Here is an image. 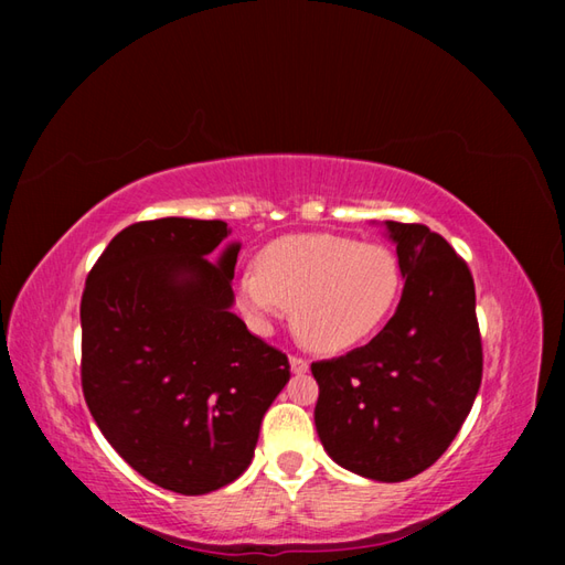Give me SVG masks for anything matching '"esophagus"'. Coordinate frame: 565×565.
Listing matches in <instances>:
<instances>
[{"instance_id": "34e87169", "label": "esophagus", "mask_w": 565, "mask_h": 565, "mask_svg": "<svg viewBox=\"0 0 565 565\" xmlns=\"http://www.w3.org/2000/svg\"><path fill=\"white\" fill-rule=\"evenodd\" d=\"M289 364H291V371H294V374H298V376L306 374V371H308V362H306L303 356H291V359H289Z\"/></svg>"}]
</instances>
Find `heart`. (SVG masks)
<instances>
[{
  "mask_svg": "<svg viewBox=\"0 0 565 565\" xmlns=\"http://www.w3.org/2000/svg\"><path fill=\"white\" fill-rule=\"evenodd\" d=\"M401 262L386 245L310 233L274 239L257 269L237 279V306L259 330L294 306V328L318 352H344L371 338L398 301Z\"/></svg>",
  "mask_w": 565,
  "mask_h": 565,
  "instance_id": "obj_1",
  "label": "heart"
}]
</instances>
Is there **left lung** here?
<instances>
[{
    "instance_id": "left-lung-1",
    "label": "left lung",
    "mask_w": 565,
    "mask_h": 565,
    "mask_svg": "<svg viewBox=\"0 0 565 565\" xmlns=\"http://www.w3.org/2000/svg\"><path fill=\"white\" fill-rule=\"evenodd\" d=\"M403 296L374 340L310 366L328 456L381 483L423 473L471 413L483 376L476 289L466 262L419 223L383 221Z\"/></svg>"
}]
</instances>
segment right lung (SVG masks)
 <instances>
[{"label":"right lung","mask_w":565,"mask_h":565,"mask_svg":"<svg viewBox=\"0 0 565 565\" xmlns=\"http://www.w3.org/2000/svg\"><path fill=\"white\" fill-rule=\"evenodd\" d=\"M223 221L128 225L82 294V391L94 423L150 483L203 495L245 473L289 359L233 313L239 243Z\"/></svg>","instance_id":"1"}]
</instances>
